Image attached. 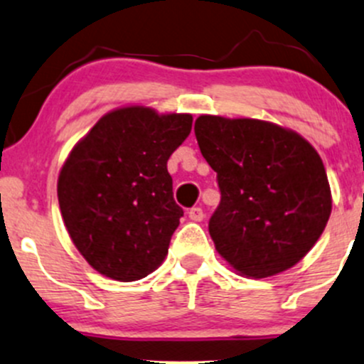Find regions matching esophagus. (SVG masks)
<instances>
[{
    "label": "esophagus",
    "mask_w": 364,
    "mask_h": 364,
    "mask_svg": "<svg viewBox=\"0 0 364 364\" xmlns=\"http://www.w3.org/2000/svg\"><path fill=\"white\" fill-rule=\"evenodd\" d=\"M188 218L193 220V222H200L204 218V211L203 208H192L188 211Z\"/></svg>",
    "instance_id": "34e87169"
}]
</instances>
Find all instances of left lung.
<instances>
[{
	"mask_svg": "<svg viewBox=\"0 0 364 364\" xmlns=\"http://www.w3.org/2000/svg\"><path fill=\"white\" fill-rule=\"evenodd\" d=\"M196 137L222 196L209 218L216 252L252 278L299 262L331 215L328 174L314 146L250 117L199 116Z\"/></svg>",
	"mask_w": 364,
	"mask_h": 364,
	"instance_id": "obj_1",
	"label": "left lung"
}]
</instances>
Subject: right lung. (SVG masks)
<instances>
[{"instance_id": "1", "label": "right lung", "mask_w": 364, "mask_h": 364, "mask_svg": "<svg viewBox=\"0 0 364 364\" xmlns=\"http://www.w3.org/2000/svg\"><path fill=\"white\" fill-rule=\"evenodd\" d=\"M190 130V114L132 105L100 117L68 155L58 178L61 216L100 274L134 282L164 262L183 216L167 160Z\"/></svg>"}]
</instances>
